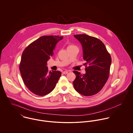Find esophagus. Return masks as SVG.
Returning a JSON list of instances; mask_svg holds the SVG:
<instances>
[{"mask_svg":"<svg viewBox=\"0 0 133 133\" xmlns=\"http://www.w3.org/2000/svg\"><path fill=\"white\" fill-rule=\"evenodd\" d=\"M68 72H69L68 71H65L62 72V73H63V74H66L68 73Z\"/></svg>","mask_w":133,"mask_h":133,"instance_id":"1","label":"esophagus"}]
</instances>
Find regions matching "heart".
Here are the masks:
<instances>
[{
  "instance_id": "1",
  "label": "heart",
  "mask_w": 133,
  "mask_h": 133,
  "mask_svg": "<svg viewBox=\"0 0 133 133\" xmlns=\"http://www.w3.org/2000/svg\"><path fill=\"white\" fill-rule=\"evenodd\" d=\"M72 46H74V45H70V46H69V47H72Z\"/></svg>"
}]
</instances>
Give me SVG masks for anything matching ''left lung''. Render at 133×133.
Returning a JSON list of instances; mask_svg holds the SVG:
<instances>
[{"label":"left lung","mask_w":133,"mask_h":133,"mask_svg":"<svg viewBox=\"0 0 133 133\" xmlns=\"http://www.w3.org/2000/svg\"><path fill=\"white\" fill-rule=\"evenodd\" d=\"M81 43L83 58L86 61L85 74L74 71L76 78L73 82L79 94L90 96L98 93L104 87L110 74L112 59L103 43L86 34L74 35Z\"/></svg>","instance_id":"1"}]
</instances>
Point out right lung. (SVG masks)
I'll list each match as a JSON object with an SVG mask.
<instances>
[{"label":"right lung","mask_w":133,"mask_h":133,"mask_svg":"<svg viewBox=\"0 0 133 133\" xmlns=\"http://www.w3.org/2000/svg\"><path fill=\"white\" fill-rule=\"evenodd\" d=\"M62 36H43L23 51L19 70L25 86L39 96L50 93L61 76L59 71H48L47 61L54 54L53 51Z\"/></svg>","instance_id":"add662e5"}]
</instances>
